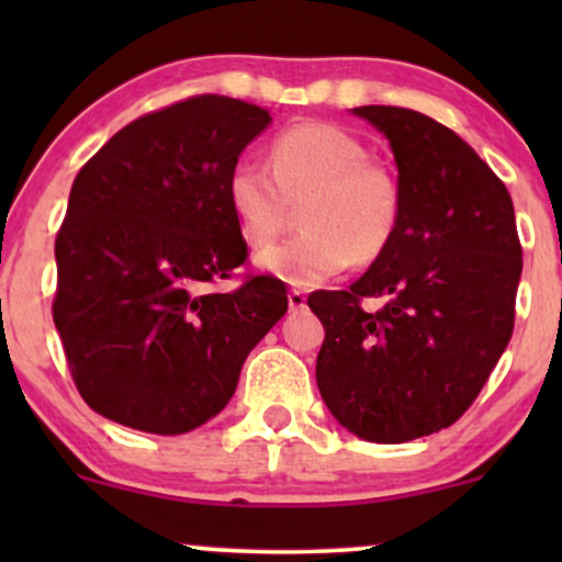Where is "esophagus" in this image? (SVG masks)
Returning a JSON list of instances; mask_svg holds the SVG:
<instances>
[{"label":"esophagus","instance_id":"1","mask_svg":"<svg viewBox=\"0 0 562 562\" xmlns=\"http://www.w3.org/2000/svg\"><path fill=\"white\" fill-rule=\"evenodd\" d=\"M288 303H290V308H293V312H299V308L306 306V295H303V290H290Z\"/></svg>","mask_w":562,"mask_h":562}]
</instances>
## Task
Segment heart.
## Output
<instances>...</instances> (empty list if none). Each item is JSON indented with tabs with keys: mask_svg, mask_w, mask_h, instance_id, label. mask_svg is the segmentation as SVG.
I'll return each instance as SVG.
<instances>
[{
	"mask_svg": "<svg viewBox=\"0 0 562 562\" xmlns=\"http://www.w3.org/2000/svg\"><path fill=\"white\" fill-rule=\"evenodd\" d=\"M269 167L243 153L227 171V203L245 243L277 240L301 203V232L259 254V267L293 288H317L389 248L402 211L396 179L367 158L362 139L327 121H303L272 139Z\"/></svg>",
	"mask_w": 562,
	"mask_h": 562,
	"instance_id": "b5f03b06",
	"label": "heart"
}]
</instances>
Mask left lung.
Instances as JSON below:
<instances>
[{
    "mask_svg": "<svg viewBox=\"0 0 562 562\" xmlns=\"http://www.w3.org/2000/svg\"><path fill=\"white\" fill-rule=\"evenodd\" d=\"M391 142L402 211L389 248L348 290H317V385L364 441L404 443L460 420L509 344L524 248L486 160L417 111L353 108ZM364 297H385L378 313Z\"/></svg>",
    "mask_w": 562,
    "mask_h": 562,
    "instance_id": "obj_1",
    "label": "left lung"
}]
</instances>
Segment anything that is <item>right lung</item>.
I'll return each mask as SVG.
<instances>
[{
	"instance_id": "right-lung-1",
	"label": "right lung",
	"mask_w": 562,
	"mask_h": 562,
	"mask_svg": "<svg viewBox=\"0 0 562 562\" xmlns=\"http://www.w3.org/2000/svg\"><path fill=\"white\" fill-rule=\"evenodd\" d=\"M269 113L222 94L160 108L113 134L70 187L55 240L53 319L97 415L177 436L218 415L245 357L288 312L285 282L248 274L227 171Z\"/></svg>"
}]
</instances>
